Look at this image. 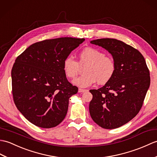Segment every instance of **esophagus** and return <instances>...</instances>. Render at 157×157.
<instances>
[{
  "label": "esophagus",
  "mask_w": 157,
  "mask_h": 157,
  "mask_svg": "<svg viewBox=\"0 0 157 157\" xmlns=\"http://www.w3.org/2000/svg\"><path fill=\"white\" fill-rule=\"evenodd\" d=\"M86 89H78V93H84L86 91Z\"/></svg>",
  "instance_id": "34e87169"
}]
</instances>
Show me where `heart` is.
I'll return each instance as SVG.
<instances>
[{"mask_svg":"<svg viewBox=\"0 0 157 157\" xmlns=\"http://www.w3.org/2000/svg\"><path fill=\"white\" fill-rule=\"evenodd\" d=\"M85 66L83 75L73 81V84L81 88L88 87L96 82L100 85L105 84L112 78L116 71L113 59L91 47L85 48L80 52L78 62L72 57L66 58L63 62V71L68 78H74L78 75L79 67Z\"/></svg>","mask_w":157,"mask_h":157,"instance_id":"heart-1","label":"heart"}]
</instances>
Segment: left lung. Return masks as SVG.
I'll return each mask as SVG.
<instances>
[{"instance_id":"8db88e82","label":"left lung","mask_w":157,"mask_h":157,"mask_svg":"<svg viewBox=\"0 0 157 157\" xmlns=\"http://www.w3.org/2000/svg\"><path fill=\"white\" fill-rule=\"evenodd\" d=\"M90 43L105 48L116 64L112 78L102 87L90 90V117L103 128H119L133 119L143 105L151 83L149 70L140 52L123 41L103 38Z\"/></svg>"}]
</instances>
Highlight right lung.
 <instances>
[{
    "mask_svg": "<svg viewBox=\"0 0 157 157\" xmlns=\"http://www.w3.org/2000/svg\"><path fill=\"white\" fill-rule=\"evenodd\" d=\"M84 38L60 37L31 45L16 58L11 71L16 107L35 126L51 128L65 118L69 98L78 87L69 82L63 62Z\"/></svg>",
    "mask_w": 157,
    "mask_h": 157,
    "instance_id": "1",
    "label": "right lung"
}]
</instances>
